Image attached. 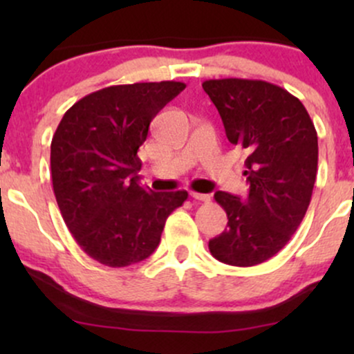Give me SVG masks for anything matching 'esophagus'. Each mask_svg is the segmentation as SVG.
<instances>
[{"mask_svg": "<svg viewBox=\"0 0 354 354\" xmlns=\"http://www.w3.org/2000/svg\"><path fill=\"white\" fill-rule=\"evenodd\" d=\"M191 198L196 201H203V203H209L211 201V196L209 194H205V193H196V191H191Z\"/></svg>", "mask_w": 354, "mask_h": 354, "instance_id": "obj_1", "label": "esophagus"}]
</instances>
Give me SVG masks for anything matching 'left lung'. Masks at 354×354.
I'll return each mask as SVG.
<instances>
[{
    "label": "left lung",
    "instance_id": "left-lung-1",
    "mask_svg": "<svg viewBox=\"0 0 354 354\" xmlns=\"http://www.w3.org/2000/svg\"><path fill=\"white\" fill-rule=\"evenodd\" d=\"M203 89L216 106L230 143L248 151L246 198L216 191L228 230L209 251L231 266L273 258L301 225L318 171V135L306 108L281 86L261 80H208Z\"/></svg>",
    "mask_w": 354,
    "mask_h": 354
}]
</instances>
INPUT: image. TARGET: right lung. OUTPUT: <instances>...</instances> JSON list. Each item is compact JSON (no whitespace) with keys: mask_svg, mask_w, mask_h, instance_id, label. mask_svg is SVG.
I'll use <instances>...</instances> for the list:
<instances>
[{"mask_svg":"<svg viewBox=\"0 0 354 354\" xmlns=\"http://www.w3.org/2000/svg\"><path fill=\"white\" fill-rule=\"evenodd\" d=\"M186 88L180 81L108 86L64 113L51 141V180L61 216L81 250L104 266L143 261L165 223L188 198L140 185L138 149L160 109Z\"/></svg>","mask_w":354,"mask_h":354,"instance_id":"1","label":"right lung"}]
</instances>
